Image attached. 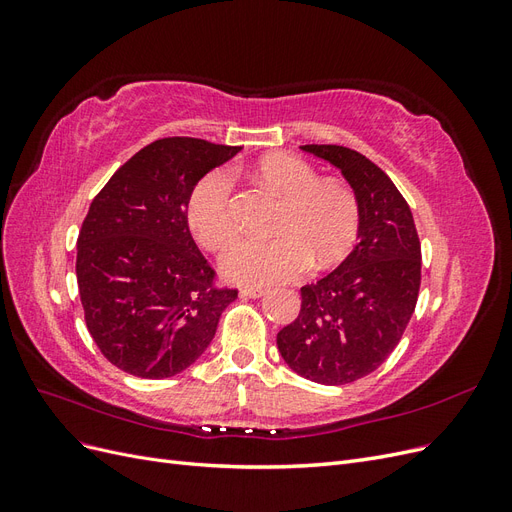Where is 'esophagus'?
Listing matches in <instances>:
<instances>
[{
	"instance_id": "1",
	"label": "esophagus",
	"mask_w": 512,
	"mask_h": 512,
	"mask_svg": "<svg viewBox=\"0 0 512 512\" xmlns=\"http://www.w3.org/2000/svg\"><path fill=\"white\" fill-rule=\"evenodd\" d=\"M265 292H267L265 288L250 286V288H243V290H241V297H252V299H258V297H262V294H265Z\"/></svg>"
}]
</instances>
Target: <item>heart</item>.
I'll list each match as a JSON object with an SVG mask.
<instances>
[{"instance_id": "heart-1", "label": "heart", "mask_w": 512, "mask_h": 512, "mask_svg": "<svg viewBox=\"0 0 512 512\" xmlns=\"http://www.w3.org/2000/svg\"><path fill=\"white\" fill-rule=\"evenodd\" d=\"M256 175L286 196L275 222V239H250L224 256L228 277L241 284L265 286L299 277L309 265L327 269L342 260L361 230V203L348 183L320 179L318 170L292 153H271ZM188 222L196 241L209 252H222L237 239L235 177L213 168L200 177L188 198Z\"/></svg>"}]
</instances>
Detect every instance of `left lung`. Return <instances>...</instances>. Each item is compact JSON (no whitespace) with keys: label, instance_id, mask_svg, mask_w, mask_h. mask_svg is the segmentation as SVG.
<instances>
[{"label":"left lung","instance_id":"8db88e82","mask_svg":"<svg viewBox=\"0 0 512 512\" xmlns=\"http://www.w3.org/2000/svg\"><path fill=\"white\" fill-rule=\"evenodd\" d=\"M342 170L359 196L361 230L333 273L301 288V312L277 333L290 369L318 384H348L399 344L421 288V241L406 198L380 166L342 145H303Z\"/></svg>","mask_w":512,"mask_h":512}]
</instances>
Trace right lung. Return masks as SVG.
<instances>
[{
	"label": "right lung",
	"instance_id": "obj_1",
	"mask_svg": "<svg viewBox=\"0 0 512 512\" xmlns=\"http://www.w3.org/2000/svg\"><path fill=\"white\" fill-rule=\"evenodd\" d=\"M241 147L203 138L153 141L98 192L76 239V282L89 335L126 374L162 380L190 367L239 290L196 247L188 198Z\"/></svg>",
	"mask_w": 512,
	"mask_h": 512
}]
</instances>
